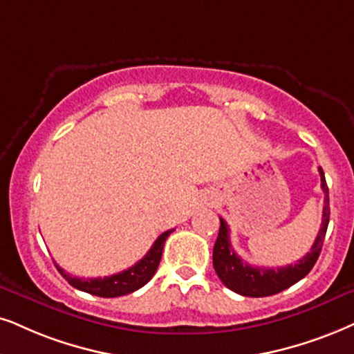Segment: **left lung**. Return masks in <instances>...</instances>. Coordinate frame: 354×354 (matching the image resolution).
Here are the masks:
<instances>
[{
	"label": "left lung",
	"mask_w": 354,
	"mask_h": 354,
	"mask_svg": "<svg viewBox=\"0 0 354 354\" xmlns=\"http://www.w3.org/2000/svg\"><path fill=\"white\" fill-rule=\"evenodd\" d=\"M320 180H322V191L325 194V205H324V217H322V227L319 235L312 245L310 252L306 257L299 259L294 265H288L283 268H259L252 266L248 263H243L239 254L234 252L230 245V230L227 222L221 218V229H218V236L214 245L212 252V263L218 279L227 286L230 290L240 294L245 297H266L272 294L281 292V290L290 288L306 277L310 272L312 268L319 259L322 252V245L326 234V227L330 221V201H328V186H326L324 169L319 168Z\"/></svg>",
	"instance_id": "8db88e82"
}]
</instances>
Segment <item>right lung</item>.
Listing matches in <instances>:
<instances>
[{
  "label": "right lung",
  "instance_id": "right-lung-1",
  "mask_svg": "<svg viewBox=\"0 0 354 354\" xmlns=\"http://www.w3.org/2000/svg\"><path fill=\"white\" fill-rule=\"evenodd\" d=\"M173 230L163 232L158 239L155 240V243L151 245V248L147 252V254L136 265L118 272V274L106 276V277H93V279H83V277L70 276L68 272H65L60 266H57V270L60 271V274L68 281V284L73 286L83 292L93 294L97 297H119L125 296V294H131L133 290L140 289L142 286H145L149 281L153 277L156 272V268L160 265V259H162L165 241H167L168 235Z\"/></svg>",
  "mask_w": 354,
  "mask_h": 354
}]
</instances>
